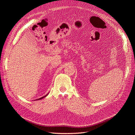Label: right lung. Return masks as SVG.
<instances>
[{
	"label": "right lung",
	"instance_id": "right-lung-1",
	"mask_svg": "<svg viewBox=\"0 0 135 135\" xmlns=\"http://www.w3.org/2000/svg\"><path fill=\"white\" fill-rule=\"evenodd\" d=\"M49 94V93H48ZM48 94H47L46 95H45V96L44 97H41V98H39V99H36V100H41V99H43V98H45V97H46V96H47V95H48Z\"/></svg>",
	"mask_w": 135,
	"mask_h": 135
}]
</instances>
